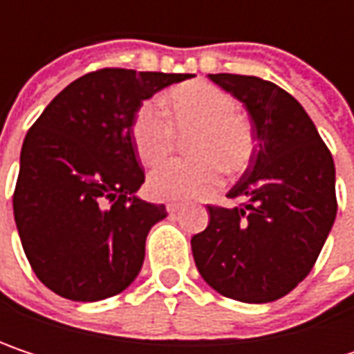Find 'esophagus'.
Listing matches in <instances>:
<instances>
[{
    "mask_svg": "<svg viewBox=\"0 0 354 354\" xmlns=\"http://www.w3.org/2000/svg\"><path fill=\"white\" fill-rule=\"evenodd\" d=\"M166 209H168V213H170V215H174V213H178V211L182 209V205H180V203H168V205H166Z\"/></svg>",
    "mask_w": 354,
    "mask_h": 354,
    "instance_id": "esophagus-1",
    "label": "esophagus"
}]
</instances>
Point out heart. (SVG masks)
<instances>
[{"label":"heart","mask_w":354,"mask_h":354,"mask_svg":"<svg viewBox=\"0 0 354 354\" xmlns=\"http://www.w3.org/2000/svg\"><path fill=\"white\" fill-rule=\"evenodd\" d=\"M238 100L225 90L194 82L176 88L166 98V112L156 100L137 108L133 143L145 164H158L176 147V133L188 137L192 160L160 164L147 178L151 196L160 201H188L213 194L223 172L238 176L254 158V129Z\"/></svg>","instance_id":"b5f03b06"}]
</instances>
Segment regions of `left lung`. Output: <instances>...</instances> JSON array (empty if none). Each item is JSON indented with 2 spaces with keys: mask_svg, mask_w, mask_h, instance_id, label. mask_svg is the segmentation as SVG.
<instances>
[{
  "mask_svg": "<svg viewBox=\"0 0 354 354\" xmlns=\"http://www.w3.org/2000/svg\"><path fill=\"white\" fill-rule=\"evenodd\" d=\"M209 80L246 104L256 147L227 192L236 205H207L209 225L192 236V256L223 297L268 304L318 260L338 209L334 160L304 106L277 84L238 73Z\"/></svg>",
  "mask_w": 354,
  "mask_h": 354,
  "instance_id": "left-lung-1",
  "label": "left lung"
}]
</instances>
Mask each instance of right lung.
Listing matches in <instances>:
<instances>
[{"label": "right lung", "instance_id": "right-lung-1", "mask_svg": "<svg viewBox=\"0 0 354 354\" xmlns=\"http://www.w3.org/2000/svg\"><path fill=\"white\" fill-rule=\"evenodd\" d=\"M190 73L104 67L71 82L26 133L14 217L38 281L71 301H100L141 270L145 238L166 207L137 198L133 143L143 100Z\"/></svg>", "mask_w": 354, "mask_h": 354}]
</instances>
